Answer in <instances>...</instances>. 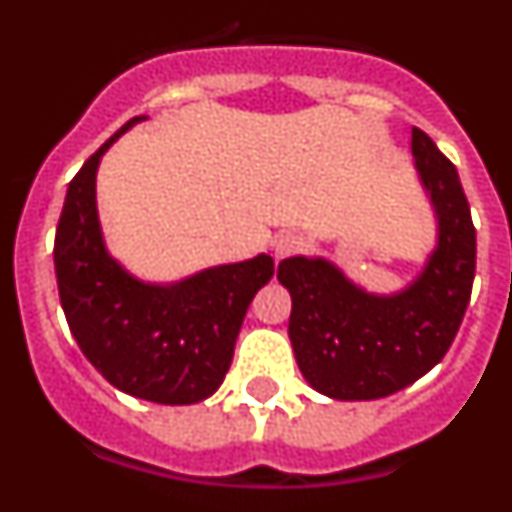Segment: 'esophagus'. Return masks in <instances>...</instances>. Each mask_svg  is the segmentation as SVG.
Instances as JSON below:
<instances>
[{
    "mask_svg": "<svg viewBox=\"0 0 512 512\" xmlns=\"http://www.w3.org/2000/svg\"><path fill=\"white\" fill-rule=\"evenodd\" d=\"M305 241H302V235L297 233H282L274 241V256L277 259H289V256H295V253L302 251Z\"/></svg>",
    "mask_w": 512,
    "mask_h": 512,
    "instance_id": "34e87169",
    "label": "esophagus"
}]
</instances>
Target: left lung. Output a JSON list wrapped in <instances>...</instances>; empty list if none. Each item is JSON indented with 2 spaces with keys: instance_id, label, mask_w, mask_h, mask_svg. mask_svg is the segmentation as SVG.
Segmentation results:
<instances>
[{
  "instance_id": "8db88e82",
  "label": "left lung",
  "mask_w": 512,
  "mask_h": 512,
  "mask_svg": "<svg viewBox=\"0 0 512 512\" xmlns=\"http://www.w3.org/2000/svg\"><path fill=\"white\" fill-rule=\"evenodd\" d=\"M420 182L438 243L420 277L397 295H372L325 259L292 256L277 279L292 295L289 341L302 377L333 400H377L428 374L454 343L477 264V230L456 166L413 128Z\"/></svg>"
}]
</instances>
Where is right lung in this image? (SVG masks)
I'll use <instances>...</instances> for the list:
<instances>
[{"label": "right lung", "instance_id": "add662e5", "mask_svg": "<svg viewBox=\"0 0 512 512\" xmlns=\"http://www.w3.org/2000/svg\"><path fill=\"white\" fill-rule=\"evenodd\" d=\"M117 130L71 179L56 228L58 297L69 328L112 387L161 405H192L223 384L253 295L274 277L259 253L174 284L140 282L104 248L97 166L135 122Z\"/></svg>", "mask_w": 512, "mask_h": 512}]
</instances>
